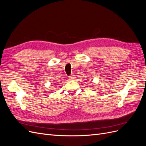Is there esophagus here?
I'll return each instance as SVG.
<instances>
[{"instance_id": "1", "label": "esophagus", "mask_w": 146, "mask_h": 146, "mask_svg": "<svg viewBox=\"0 0 146 146\" xmlns=\"http://www.w3.org/2000/svg\"><path fill=\"white\" fill-rule=\"evenodd\" d=\"M75 78H76V77H75L74 75H71V76L69 77V80H74Z\"/></svg>"}]
</instances>
